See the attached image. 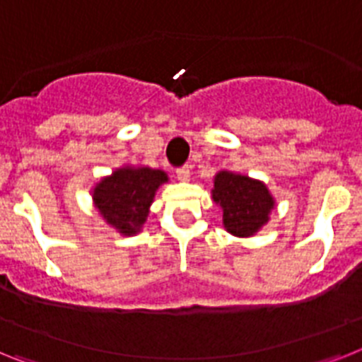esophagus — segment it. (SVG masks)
<instances>
[{
    "label": "esophagus",
    "instance_id": "esophagus-1",
    "mask_svg": "<svg viewBox=\"0 0 362 362\" xmlns=\"http://www.w3.org/2000/svg\"><path fill=\"white\" fill-rule=\"evenodd\" d=\"M191 175V167L189 165H182L176 169V176H178V180H187Z\"/></svg>",
    "mask_w": 362,
    "mask_h": 362
}]
</instances>
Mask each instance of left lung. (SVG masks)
Here are the masks:
<instances>
[{"label": "left lung", "instance_id": "left-lung-1", "mask_svg": "<svg viewBox=\"0 0 362 362\" xmlns=\"http://www.w3.org/2000/svg\"><path fill=\"white\" fill-rule=\"evenodd\" d=\"M214 200L223 206V223L228 232L239 238L256 233L274 208L265 184L228 171L215 176Z\"/></svg>", "mask_w": 362, "mask_h": 362}]
</instances>
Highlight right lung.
I'll return each instance as SVG.
<instances>
[{
  "instance_id": "add662e5",
  "label": "right lung",
  "mask_w": 362,
  "mask_h": 362,
  "mask_svg": "<svg viewBox=\"0 0 362 362\" xmlns=\"http://www.w3.org/2000/svg\"><path fill=\"white\" fill-rule=\"evenodd\" d=\"M163 182H167L165 173L148 167L117 169L95 187L93 200L106 223L130 235L145 223L154 193Z\"/></svg>"
}]
</instances>
